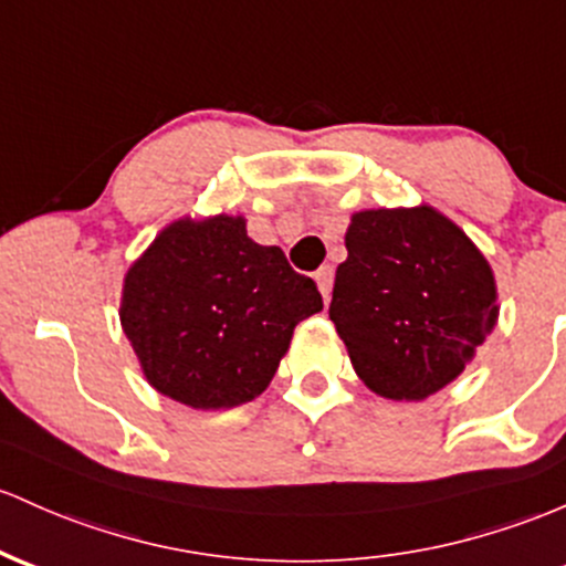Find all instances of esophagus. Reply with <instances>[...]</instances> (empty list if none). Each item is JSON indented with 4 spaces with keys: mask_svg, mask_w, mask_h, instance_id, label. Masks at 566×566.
Returning a JSON list of instances; mask_svg holds the SVG:
<instances>
[{
    "mask_svg": "<svg viewBox=\"0 0 566 566\" xmlns=\"http://www.w3.org/2000/svg\"><path fill=\"white\" fill-rule=\"evenodd\" d=\"M333 276H335L333 265H322V269L316 271V287H319V293H322V297H325V303L331 301V293H333Z\"/></svg>",
    "mask_w": 566,
    "mask_h": 566,
    "instance_id": "esophagus-1",
    "label": "esophagus"
}]
</instances>
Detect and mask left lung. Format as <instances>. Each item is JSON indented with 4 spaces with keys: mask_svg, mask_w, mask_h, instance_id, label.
Returning a JSON list of instances; mask_svg holds the SVG:
<instances>
[{
    "mask_svg": "<svg viewBox=\"0 0 566 566\" xmlns=\"http://www.w3.org/2000/svg\"><path fill=\"white\" fill-rule=\"evenodd\" d=\"M331 319L357 376L389 400L454 381L496 322L486 258L430 207L352 217Z\"/></svg>",
    "mask_w": 566,
    "mask_h": 566,
    "instance_id": "1",
    "label": "left lung"
}]
</instances>
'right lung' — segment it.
Instances as JSON below:
<instances>
[{
	"label": "right lung",
	"mask_w": 566,
	"mask_h": 566,
	"mask_svg": "<svg viewBox=\"0 0 566 566\" xmlns=\"http://www.w3.org/2000/svg\"><path fill=\"white\" fill-rule=\"evenodd\" d=\"M322 312L312 276L260 247L241 217L179 220L128 271L120 322L147 381L190 408H233L271 384L297 322Z\"/></svg>",
	"instance_id": "1"
}]
</instances>
